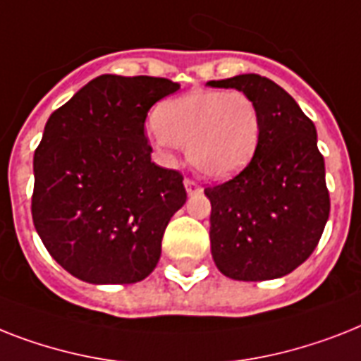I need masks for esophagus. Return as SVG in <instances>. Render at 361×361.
<instances>
[{
	"instance_id": "obj_1",
	"label": "esophagus",
	"mask_w": 361,
	"mask_h": 361,
	"mask_svg": "<svg viewBox=\"0 0 361 361\" xmlns=\"http://www.w3.org/2000/svg\"><path fill=\"white\" fill-rule=\"evenodd\" d=\"M185 189H187V195H189V196L200 195V192H202V187L192 180H185Z\"/></svg>"
}]
</instances>
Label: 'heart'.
<instances>
[{
	"label": "heart",
	"mask_w": 361,
	"mask_h": 361,
	"mask_svg": "<svg viewBox=\"0 0 361 361\" xmlns=\"http://www.w3.org/2000/svg\"><path fill=\"white\" fill-rule=\"evenodd\" d=\"M262 139L259 107L243 90H190L157 111L155 145L163 150L187 146L189 161L211 180L239 174Z\"/></svg>",
	"instance_id": "b5f03b06"
}]
</instances>
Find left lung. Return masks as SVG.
<instances>
[{
	"instance_id": "obj_1",
	"label": "left lung",
	"mask_w": 361,
	"mask_h": 361,
	"mask_svg": "<svg viewBox=\"0 0 361 361\" xmlns=\"http://www.w3.org/2000/svg\"><path fill=\"white\" fill-rule=\"evenodd\" d=\"M207 85L247 92L262 113V139L250 163L204 190L213 262L231 280L282 278L312 256L330 215L315 126L280 85L262 75Z\"/></svg>"
}]
</instances>
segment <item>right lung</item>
I'll list each match as a JSON object with an SVG mask.
<instances>
[{
  "mask_svg": "<svg viewBox=\"0 0 361 361\" xmlns=\"http://www.w3.org/2000/svg\"><path fill=\"white\" fill-rule=\"evenodd\" d=\"M180 85L104 74L51 113L35 152L31 213L55 262L83 282L135 283L161 257L187 200L183 176L152 163L145 120Z\"/></svg>",
  "mask_w": 361,
  "mask_h": 361,
  "instance_id": "right-lung-1",
  "label": "right lung"
}]
</instances>
